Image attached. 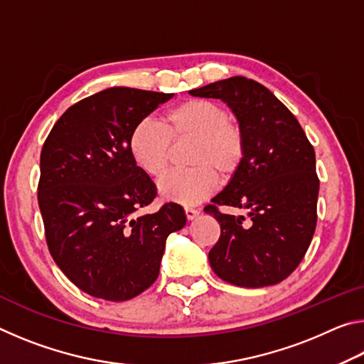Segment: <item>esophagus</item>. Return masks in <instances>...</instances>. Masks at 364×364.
Wrapping results in <instances>:
<instances>
[{
	"label": "esophagus",
	"mask_w": 364,
	"mask_h": 364,
	"mask_svg": "<svg viewBox=\"0 0 364 364\" xmlns=\"http://www.w3.org/2000/svg\"><path fill=\"white\" fill-rule=\"evenodd\" d=\"M184 213H186V218H188V220H194V218L197 217V215H199L200 212L197 210V208L186 207V208H184Z\"/></svg>",
	"instance_id": "esophagus-1"
}]
</instances>
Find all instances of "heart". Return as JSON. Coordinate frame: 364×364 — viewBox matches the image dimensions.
Returning <instances> with one entry per match:
<instances>
[{
    "label": "heart",
    "mask_w": 364,
    "mask_h": 364,
    "mask_svg": "<svg viewBox=\"0 0 364 364\" xmlns=\"http://www.w3.org/2000/svg\"><path fill=\"white\" fill-rule=\"evenodd\" d=\"M173 141H193L189 170L171 171L159 183L165 200L181 205L199 204L217 188L218 178L230 181L241 170L247 143L236 119L220 102L210 100H186L165 114V127L154 119H143L130 133V152L138 167L149 176L159 178L167 171Z\"/></svg>",
    "instance_id": "heart-1"
}]
</instances>
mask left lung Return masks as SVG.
Masks as SVG:
<instances>
[{
	"mask_svg": "<svg viewBox=\"0 0 364 364\" xmlns=\"http://www.w3.org/2000/svg\"><path fill=\"white\" fill-rule=\"evenodd\" d=\"M189 93L228 102L247 143L241 170L204 208L221 230L208 252L210 267L234 286L278 284L304 260L315 234V149L295 115L255 80L231 77ZM220 206L241 208L250 221L223 214Z\"/></svg>",
	"mask_w": 364,
	"mask_h": 364,
	"instance_id": "1",
	"label": "left lung"
}]
</instances>
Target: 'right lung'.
I'll list each match as a JSON object with an SVG mask.
<instances>
[{"label":"right lung","instance_id":"obj_1","mask_svg":"<svg viewBox=\"0 0 364 364\" xmlns=\"http://www.w3.org/2000/svg\"><path fill=\"white\" fill-rule=\"evenodd\" d=\"M173 95L115 86L73 104L40 156L38 205L48 249L83 292L123 301L157 279L168 234L186 225L170 202L136 217L157 196L130 152V133Z\"/></svg>","mask_w":364,"mask_h":364}]
</instances>
